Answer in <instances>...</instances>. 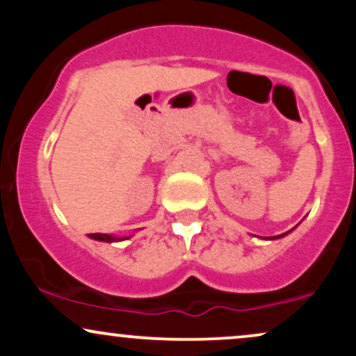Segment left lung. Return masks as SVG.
<instances>
[{"mask_svg":"<svg viewBox=\"0 0 356 356\" xmlns=\"http://www.w3.org/2000/svg\"><path fill=\"white\" fill-rule=\"evenodd\" d=\"M284 234H288V232H284ZM284 234H281V236H276V238H283ZM273 239H275V238H273Z\"/></svg>","mask_w":356,"mask_h":356,"instance_id":"1","label":"left lung"}]
</instances>
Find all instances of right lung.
<instances>
[{
  "instance_id": "obj_1",
  "label": "right lung",
  "mask_w": 356,
  "mask_h": 356,
  "mask_svg": "<svg viewBox=\"0 0 356 356\" xmlns=\"http://www.w3.org/2000/svg\"><path fill=\"white\" fill-rule=\"evenodd\" d=\"M90 238L97 239V241H105V243H112V241H120L124 238H117V236H110V234H102V232H95V234H90ZM127 239V238H125Z\"/></svg>"
}]
</instances>
